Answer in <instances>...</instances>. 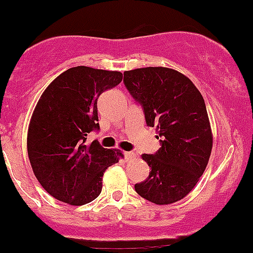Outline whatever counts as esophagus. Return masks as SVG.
I'll use <instances>...</instances> for the list:
<instances>
[{
	"label": "esophagus",
	"mask_w": 253,
	"mask_h": 253,
	"mask_svg": "<svg viewBox=\"0 0 253 253\" xmlns=\"http://www.w3.org/2000/svg\"><path fill=\"white\" fill-rule=\"evenodd\" d=\"M124 156H125V159H126V161H129V159L134 158V157H136V154H134L133 152H125Z\"/></svg>",
	"instance_id": "34e87169"
}]
</instances>
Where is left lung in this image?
<instances>
[{"label":"left lung","mask_w":253,"mask_h":253,"mask_svg":"<svg viewBox=\"0 0 253 253\" xmlns=\"http://www.w3.org/2000/svg\"><path fill=\"white\" fill-rule=\"evenodd\" d=\"M124 83L141 105L147 126L157 127L161 143L154 154H142L151 171L134 190L154 204L178 202L197 185L211 153L204 99L185 75L169 68L125 72Z\"/></svg>","instance_id":"obj_1"}]
</instances>
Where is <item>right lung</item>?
<instances>
[{
  "mask_svg": "<svg viewBox=\"0 0 253 253\" xmlns=\"http://www.w3.org/2000/svg\"><path fill=\"white\" fill-rule=\"evenodd\" d=\"M122 82L120 72L70 68L44 90L32 115L27 149L34 175L55 199L84 205L96 199L102 175L122 157L87 134L99 131L97 100Z\"/></svg>",
  "mask_w": 253,
  "mask_h": 253,
  "instance_id": "obj_1",
  "label": "right lung"
}]
</instances>
